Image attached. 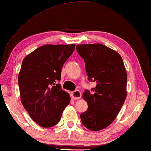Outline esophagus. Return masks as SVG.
Listing matches in <instances>:
<instances>
[{"mask_svg": "<svg viewBox=\"0 0 151 151\" xmlns=\"http://www.w3.org/2000/svg\"><path fill=\"white\" fill-rule=\"evenodd\" d=\"M71 95H72V97H73V98L74 99V100H78V99H80L82 96L81 93H80L79 90H75L74 91L71 93Z\"/></svg>", "mask_w": 151, "mask_h": 151, "instance_id": "34e87169", "label": "esophagus"}]
</instances>
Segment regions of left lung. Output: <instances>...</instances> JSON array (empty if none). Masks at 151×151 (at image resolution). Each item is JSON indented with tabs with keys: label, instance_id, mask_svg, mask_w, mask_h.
<instances>
[{
	"label": "left lung",
	"instance_id": "left-lung-1",
	"mask_svg": "<svg viewBox=\"0 0 151 151\" xmlns=\"http://www.w3.org/2000/svg\"><path fill=\"white\" fill-rule=\"evenodd\" d=\"M78 54L84 59L88 80L96 82L91 92L82 94L88 109L80 114L86 129L98 131L111 124L127 98V75L120 55L105 45H78Z\"/></svg>",
	"mask_w": 151,
	"mask_h": 151
}]
</instances>
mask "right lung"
I'll use <instances>...</instances> for the list:
<instances>
[{
    "mask_svg": "<svg viewBox=\"0 0 151 151\" xmlns=\"http://www.w3.org/2000/svg\"><path fill=\"white\" fill-rule=\"evenodd\" d=\"M76 45H45L24 58L18 75L20 99L35 122L52 127L61 119L69 104V94L58 84L64 63Z\"/></svg>",
    "mask_w": 151,
    "mask_h": 151,
    "instance_id": "right-lung-1",
    "label": "right lung"
}]
</instances>
